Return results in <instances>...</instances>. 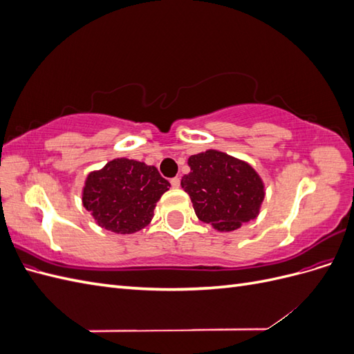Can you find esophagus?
Here are the masks:
<instances>
[{
  "mask_svg": "<svg viewBox=\"0 0 354 354\" xmlns=\"http://www.w3.org/2000/svg\"><path fill=\"white\" fill-rule=\"evenodd\" d=\"M171 186H173L174 189H177V187H180V178L178 177H174V178H171Z\"/></svg>",
  "mask_w": 354,
  "mask_h": 354,
  "instance_id": "1",
  "label": "esophagus"
}]
</instances>
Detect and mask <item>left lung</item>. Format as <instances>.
I'll use <instances>...</instances> for the list:
<instances>
[{
    "label": "left lung",
    "instance_id": "8db88e82",
    "mask_svg": "<svg viewBox=\"0 0 354 354\" xmlns=\"http://www.w3.org/2000/svg\"><path fill=\"white\" fill-rule=\"evenodd\" d=\"M181 187L196 217L218 232H233L259 217L264 183L251 164L216 149L192 155Z\"/></svg>",
    "mask_w": 354,
    "mask_h": 354
}]
</instances>
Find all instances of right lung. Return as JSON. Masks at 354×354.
<instances>
[{
    "instance_id": "right-lung-1",
    "label": "right lung",
    "mask_w": 354,
    "mask_h": 354,
    "mask_svg": "<svg viewBox=\"0 0 354 354\" xmlns=\"http://www.w3.org/2000/svg\"><path fill=\"white\" fill-rule=\"evenodd\" d=\"M169 186L153 165L116 158L88 173L82 187V205L100 227L130 234L152 221L156 202Z\"/></svg>"
}]
</instances>
